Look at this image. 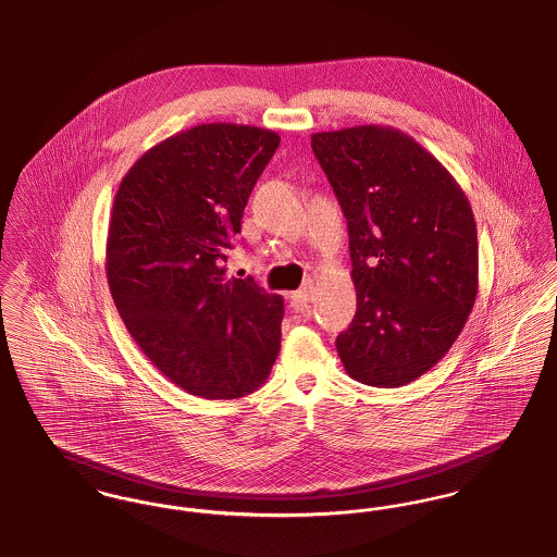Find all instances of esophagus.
Wrapping results in <instances>:
<instances>
[{"label":"esophagus","instance_id":"esophagus-1","mask_svg":"<svg viewBox=\"0 0 557 557\" xmlns=\"http://www.w3.org/2000/svg\"><path fill=\"white\" fill-rule=\"evenodd\" d=\"M312 301V287H301L299 292L292 293V306L299 312H308Z\"/></svg>","mask_w":557,"mask_h":557}]
</instances>
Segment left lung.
<instances>
[{
    "label": "left lung",
    "mask_w": 557,
    "mask_h": 557,
    "mask_svg": "<svg viewBox=\"0 0 557 557\" xmlns=\"http://www.w3.org/2000/svg\"><path fill=\"white\" fill-rule=\"evenodd\" d=\"M348 220L356 314L337 335L351 380L398 387L450 350L478 293L468 197L410 136L358 125L312 136Z\"/></svg>",
    "instance_id": "8db88e82"
}]
</instances>
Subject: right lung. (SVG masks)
Wrapping results in <instances>:
<instances>
[{
  "instance_id": "right-lung-1",
  "label": "right lung",
  "mask_w": 557,
  "mask_h": 557,
  "mask_svg": "<svg viewBox=\"0 0 557 557\" xmlns=\"http://www.w3.org/2000/svg\"><path fill=\"white\" fill-rule=\"evenodd\" d=\"M278 145L270 129L203 123L147 150L119 184L111 295L148 360L193 396L256 392L281 350L283 297L222 268Z\"/></svg>"
}]
</instances>
